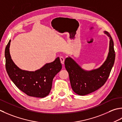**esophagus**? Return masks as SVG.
Returning a JSON list of instances; mask_svg holds the SVG:
<instances>
[{
  "label": "esophagus",
  "instance_id": "34e87169",
  "mask_svg": "<svg viewBox=\"0 0 122 122\" xmlns=\"http://www.w3.org/2000/svg\"><path fill=\"white\" fill-rule=\"evenodd\" d=\"M60 60H61V62L62 64H64V61H65V59L64 58V57L61 56L60 57Z\"/></svg>",
  "mask_w": 122,
  "mask_h": 122
}]
</instances>
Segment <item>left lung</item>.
Masks as SVG:
<instances>
[{"label":"left lung","instance_id":"1","mask_svg":"<svg viewBox=\"0 0 122 122\" xmlns=\"http://www.w3.org/2000/svg\"><path fill=\"white\" fill-rule=\"evenodd\" d=\"M104 33L110 38L109 52L106 61L99 68L86 71L70 57L65 61L71 88L79 95H86L97 90L104 85L110 76L115 61V54L112 38L107 31Z\"/></svg>","mask_w":122,"mask_h":122}]
</instances>
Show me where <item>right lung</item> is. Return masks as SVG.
<instances>
[{
    "label": "right lung",
    "mask_w": 122,
    "mask_h": 122,
    "mask_svg": "<svg viewBox=\"0 0 122 122\" xmlns=\"http://www.w3.org/2000/svg\"><path fill=\"white\" fill-rule=\"evenodd\" d=\"M10 42L9 40L5 51L6 68L9 78L27 95L39 98L47 96L51 92L54 77L62 68L60 59L57 57L34 71L23 70L12 60L9 51Z\"/></svg>",
    "instance_id": "add662e5"
}]
</instances>
